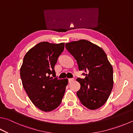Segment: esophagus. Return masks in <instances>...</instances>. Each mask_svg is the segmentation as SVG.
<instances>
[{"mask_svg":"<svg viewBox=\"0 0 133 133\" xmlns=\"http://www.w3.org/2000/svg\"><path fill=\"white\" fill-rule=\"evenodd\" d=\"M74 80V78H69V83H71V82H73V81Z\"/></svg>","mask_w":133,"mask_h":133,"instance_id":"esophagus-1","label":"esophagus"}]
</instances>
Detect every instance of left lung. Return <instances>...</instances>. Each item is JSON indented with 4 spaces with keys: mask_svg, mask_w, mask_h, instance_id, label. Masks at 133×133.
<instances>
[{
    "mask_svg": "<svg viewBox=\"0 0 133 133\" xmlns=\"http://www.w3.org/2000/svg\"><path fill=\"white\" fill-rule=\"evenodd\" d=\"M66 49L76 60L85 78H78L80 89L77 92L81 103L91 110L105 104L112 90L113 67L107 55L98 46L85 39L66 43Z\"/></svg>",
    "mask_w": 133,
    "mask_h": 133,
    "instance_id": "obj_1",
    "label": "left lung"
}]
</instances>
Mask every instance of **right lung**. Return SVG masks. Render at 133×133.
<instances>
[{"mask_svg":"<svg viewBox=\"0 0 133 133\" xmlns=\"http://www.w3.org/2000/svg\"><path fill=\"white\" fill-rule=\"evenodd\" d=\"M64 48V43L42 42L29 50L24 57L20 69L23 87L33 104L44 112L59 107L68 84L67 78H53L56 77L55 65Z\"/></svg>","mask_w":133,"mask_h":133,"instance_id":"add662e5","label":"right lung"}]
</instances>
